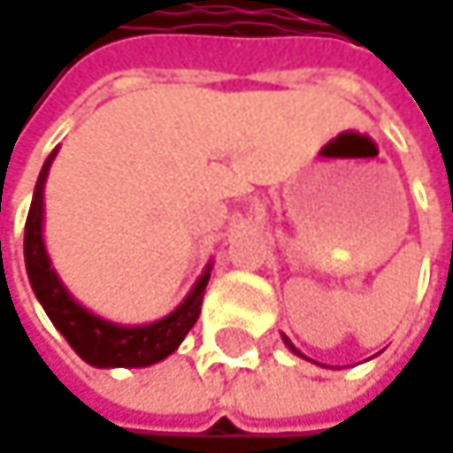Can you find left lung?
<instances>
[{"label": "left lung", "instance_id": "8db88e82", "mask_svg": "<svg viewBox=\"0 0 453 453\" xmlns=\"http://www.w3.org/2000/svg\"><path fill=\"white\" fill-rule=\"evenodd\" d=\"M282 340H285V345H288V348L293 349V352H296V355H301V357H306V355H303V352H301V349H296V345H293V342H290V340H288V337H285V334H282Z\"/></svg>", "mask_w": 453, "mask_h": 453}]
</instances>
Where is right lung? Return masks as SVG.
I'll return each instance as SVG.
<instances>
[{"label": "right lung", "instance_id": "right-lung-1", "mask_svg": "<svg viewBox=\"0 0 453 453\" xmlns=\"http://www.w3.org/2000/svg\"><path fill=\"white\" fill-rule=\"evenodd\" d=\"M57 157V150L46 157L41 176L35 181L30 212L25 220V269L35 298L64 334L72 349L96 368H144L163 357L184 342L188 329L196 324L204 288L210 282V265L184 298V303L160 321L144 326H121L105 321L101 316L82 309L62 285L59 274L51 267V259L43 246V186L49 168Z\"/></svg>", "mask_w": 453, "mask_h": 453}]
</instances>
